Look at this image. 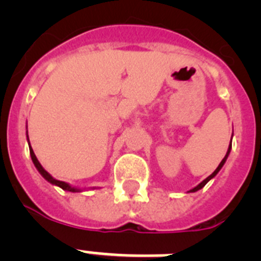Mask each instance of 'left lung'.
I'll list each match as a JSON object with an SVG mask.
<instances>
[{
  "label": "left lung",
  "mask_w": 261,
  "mask_h": 261,
  "mask_svg": "<svg viewBox=\"0 0 261 261\" xmlns=\"http://www.w3.org/2000/svg\"><path fill=\"white\" fill-rule=\"evenodd\" d=\"M231 138H232V137H231ZM230 150H231V141H230V145H229V149H227V153H226L225 158H223V159H222V161H221V163H220V165H218V167H217V168H216V170H214V172H213V174H212V175H209V176H208V177H206V179H205V180H202V181H201V183H200V184H199V186H196V187H195V188H192V190H191V191H188V192H196V191H199V190H201V188H202V187H204V186H205V184L208 183V181H209V180H212V179H213V177H214V176H216V175H217V174H218V172H220V170H221V168H222V167H223V165H225V162H226V159H227V156H229V154H230Z\"/></svg>",
  "instance_id": "left-lung-1"
}]
</instances>
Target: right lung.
<instances>
[{"instance_id":"obj_1","label":"right lung","mask_w":261,"mask_h":261,"mask_svg":"<svg viewBox=\"0 0 261 261\" xmlns=\"http://www.w3.org/2000/svg\"><path fill=\"white\" fill-rule=\"evenodd\" d=\"M27 133V132H26ZM27 142H29V147H30V155H31V159H32V162H34V165H35L36 170H38L39 172H40V175L43 177H44L45 180L49 181L50 184H53V186H57L60 187L61 190L64 191H68V192H82L84 190H80V188H75V187L70 186L69 183H65V181H61V180H57V179H55V177L52 176V175L49 174V172H47L43 168V166L40 165V162L38 161V158H36L35 153H34V150H32V147L31 145H30V140H29V135H27Z\"/></svg>"}]
</instances>
